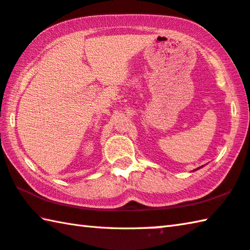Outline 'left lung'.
<instances>
[{
	"label": "left lung",
	"mask_w": 250,
	"mask_h": 250,
	"mask_svg": "<svg viewBox=\"0 0 250 250\" xmlns=\"http://www.w3.org/2000/svg\"><path fill=\"white\" fill-rule=\"evenodd\" d=\"M201 167H203V166H201ZM201 167H199V168H201ZM199 168H197V169H199ZM197 169H194V170H197Z\"/></svg>",
	"instance_id": "left-lung-1"
}]
</instances>
